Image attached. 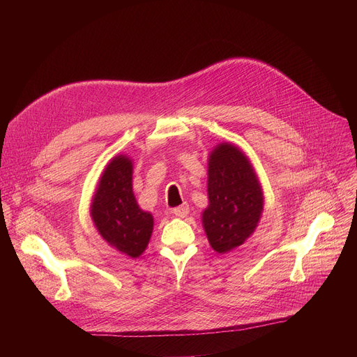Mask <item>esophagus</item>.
Here are the masks:
<instances>
[{"instance_id": "1", "label": "esophagus", "mask_w": 357, "mask_h": 357, "mask_svg": "<svg viewBox=\"0 0 357 357\" xmlns=\"http://www.w3.org/2000/svg\"><path fill=\"white\" fill-rule=\"evenodd\" d=\"M172 213H174L176 217H185L186 214L190 213V205L186 204V202H183L182 205H179V207L174 208V210H172Z\"/></svg>"}]
</instances>
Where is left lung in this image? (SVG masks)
Masks as SVG:
<instances>
[{
    "instance_id": "left-lung-1",
    "label": "left lung",
    "mask_w": 357,
    "mask_h": 357,
    "mask_svg": "<svg viewBox=\"0 0 357 357\" xmlns=\"http://www.w3.org/2000/svg\"><path fill=\"white\" fill-rule=\"evenodd\" d=\"M210 205L202 214V224L211 248L227 253L255 231L264 195L249 159L233 144L221 143L208 160Z\"/></svg>"
}]
</instances>
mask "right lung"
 I'll return each mask as SVG.
<instances>
[{
	"label": "right lung",
	"mask_w": 357,
	"mask_h": 357,
	"mask_svg": "<svg viewBox=\"0 0 357 357\" xmlns=\"http://www.w3.org/2000/svg\"><path fill=\"white\" fill-rule=\"evenodd\" d=\"M131 174L133 165L128 158L121 155L109 162L93 195L91 215L105 241L119 252L137 257L152 236L153 217L139 208Z\"/></svg>",
	"instance_id": "add662e5"
}]
</instances>
